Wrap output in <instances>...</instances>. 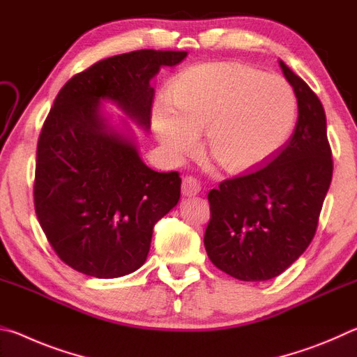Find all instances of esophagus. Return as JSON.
<instances>
[{
	"mask_svg": "<svg viewBox=\"0 0 357 357\" xmlns=\"http://www.w3.org/2000/svg\"><path fill=\"white\" fill-rule=\"evenodd\" d=\"M202 185L195 178L192 176H185L183 179V184H181V192H183L184 197H195L200 193Z\"/></svg>",
	"mask_w": 357,
	"mask_h": 357,
	"instance_id": "1",
	"label": "esophagus"
}]
</instances>
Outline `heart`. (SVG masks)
I'll return each instance as SVG.
<instances>
[{"mask_svg":"<svg viewBox=\"0 0 357 357\" xmlns=\"http://www.w3.org/2000/svg\"><path fill=\"white\" fill-rule=\"evenodd\" d=\"M168 102H157L153 126L173 155L192 153L206 129V149L222 170L249 173L288 143L298 99L285 78L244 63L193 66L174 77Z\"/></svg>","mask_w":357,"mask_h":357,"instance_id":"b5f03b06","label":"heart"}]
</instances>
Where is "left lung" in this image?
<instances>
[{"label": "left lung", "mask_w": 357, "mask_h": 357, "mask_svg": "<svg viewBox=\"0 0 357 357\" xmlns=\"http://www.w3.org/2000/svg\"><path fill=\"white\" fill-rule=\"evenodd\" d=\"M298 99L291 138L268 165L208 193L204 247L215 268L244 282L274 279L315 236L332 179V151L318 96L280 61Z\"/></svg>", "instance_id": "left-lung-1"}]
</instances>
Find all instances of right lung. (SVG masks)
<instances>
[{"instance_id":"1","label":"right lung","mask_w":357,"mask_h":357,"mask_svg":"<svg viewBox=\"0 0 357 357\" xmlns=\"http://www.w3.org/2000/svg\"><path fill=\"white\" fill-rule=\"evenodd\" d=\"M185 56L137 50L102 59L72 77L53 102L36 153L34 209L53 250L78 273H134L146 261L154 225L179 202V173L144 165L134 140L108 126L100 100L148 129L151 78Z\"/></svg>"}]
</instances>
